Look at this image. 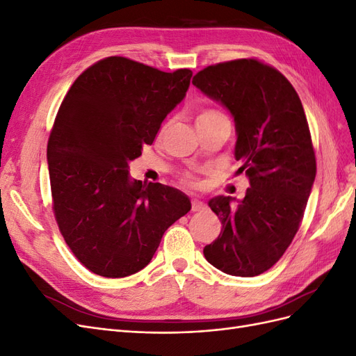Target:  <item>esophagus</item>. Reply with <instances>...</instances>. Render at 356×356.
Returning <instances> with one entry per match:
<instances>
[{"instance_id": "1", "label": "esophagus", "mask_w": 356, "mask_h": 356, "mask_svg": "<svg viewBox=\"0 0 356 356\" xmlns=\"http://www.w3.org/2000/svg\"><path fill=\"white\" fill-rule=\"evenodd\" d=\"M202 209H204V204L200 200H197V199H193L191 200V211L193 212H199Z\"/></svg>"}]
</instances>
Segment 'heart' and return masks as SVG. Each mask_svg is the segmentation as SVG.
<instances>
[{
  "instance_id": "heart-1",
  "label": "heart",
  "mask_w": 356,
  "mask_h": 356,
  "mask_svg": "<svg viewBox=\"0 0 356 356\" xmlns=\"http://www.w3.org/2000/svg\"><path fill=\"white\" fill-rule=\"evenodd\" d=\"M224 114L217 111V110H204L199 114L197 117V122H207V120H215V118H222ZM182 181L186 182L187 186H191V187H197L199 181L197 178L193 175V174H186L184 177H182Z\"/></svg>"
}]
</instances>
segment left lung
I'll use <instances>...</instances> for the list:
<instances>
[{"label":"left lung","instance_id":"obj_1","mask_svg":"<svg viewBox=\"0 0 356 356\" xmlns=\"http://www.w3.org/2000/svg\"><path fill=\"white\" fill-rule=\"evenodd\" d=\"M193 84L233 114L238 174L250 179L238 207L230 196L209 202L222 230L204 258L227 275L258 276L293 242L316 177L303 105L284 74L255 58L209 65Z\"/></svg>","mask_w":356,"mask_h":356}]
</instances>
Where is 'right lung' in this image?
I'll return each mask as SVG.
<instances>
[{
    "label": "right lung",
    "instance_id": "right-lung-1",
    "mask_svg": "<svg viewBox=\"0 0 356 356\" xmlns=\"http://www.w3.org/2000/svg\"><path fill=\"white\" fill-rule=\"evenodd\" d=\"M191 75L110 56L83 71L59 106L47 143L51 208L71 252L95 275L141 270L191 208L184 193L131 181L127 170L184 98Z\"/></svg>",
    "mask_w": 356,
    "mask_h": 356
}]
</instances>
